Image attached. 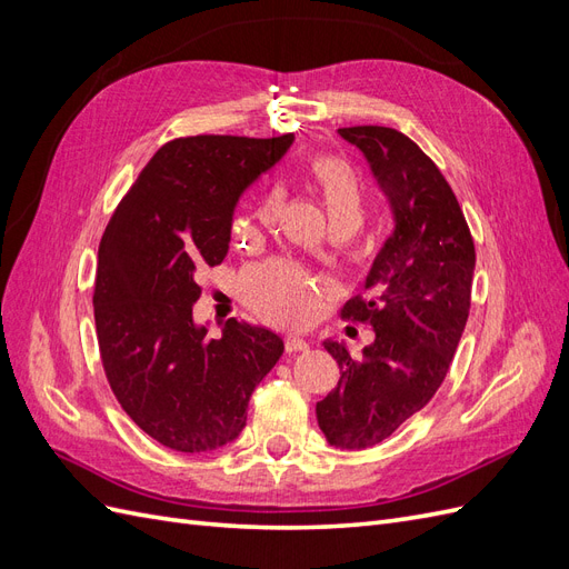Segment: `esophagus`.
<instances>
[{"label": "esophagus", "mask_w": 569, "mask_h": 569, "mask_svg": "<svg viewBox=\"0 0 569 569\" xmlns=\"http://www.w3.org/2000/svg\"><path fill=\"white\" fill-rule=\"evenodd\" d=\"M284 349L287 353H297V351H306L308 349V341L299 335H287L284 337Z\"/></svg>", "instance_id": "esophagus-1"}]
</instances>
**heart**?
<instances>
[{
    "label": "heart",
    "mask_w": 569,
    "mask_h": 569,
    "mask_svg": "<svg viewBox=\"0 0 569 569\" xmlns=\"http://www.w3.org/2000/svg\"><path fill=\"white\" fill-rule=\"evenodd\" d=\"M311 178L325 201L327 216L332 222H347L351 228H360L366 220L368 197L366 184L358 170L341 157L322 153L311 163ZM278 201L268 199L261 209V218L268 220L274 213ZM249 230L247 220L234 222V234L242 237ZM242 295L258 316L280 325H299L313 316L318 295L327 289V282L318 274L308 272L291 258H266L244 268L242 272Z\"/></svg>",
    "instance_id": "b5f03b06"
}]
</instances>
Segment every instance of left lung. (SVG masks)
I'll use <instances>...</instances> for the list:
<instances>
[{
	"instance_id": "obj_1",
	"label": "left lung",
	"mask_w": 569,
	"mask_h": 569,
	"mask_svg": "<svg viewBox=\"0 0 569 569\" xmlns=\"http://www.w3.org/2000/svg\"><path fill=\"white\" fill-rule=\"evenodd\" d=\"M339 134L366 153L396 226L368 272L366 297L341 308V318L370 322L375 341L360 358L325 341L341 377L316 416L332 446L370 449L432 401L449 372L470 316L475 242L451 184L410 137L382 126Z\"/></svg>"
}]
</instances>
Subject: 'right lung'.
<instances>
[{
	"instance_id": "right-lung-1",
	"label": "right lung",
	"mask_w": 569,
	"mask_h": 569,
	"mask_svg": "<svg viewBox=\"0 0 569 569\" xmlns=\"http://www.w3.org/2000/svg\"><path fill=\"white\" fill-rule=\"evenodd\" d=\"M295 134H197L163 144L113 211L99 244L94 322L101 366L130 420L180 453L237 439L256 385L282 339L226 322L220 339L192 318L197 274L228 256L234 206Z\"/></svg>"
}]
</instances>
